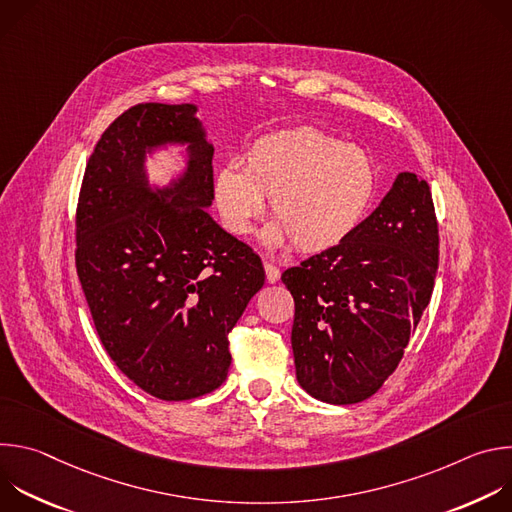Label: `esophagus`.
<instances>
[{
  "label": "esophagus",
  "instance_id": "34e87169",
  "mask_svg": "<svg viewBox=\"0 0 512 512\" xmlns=\"http://www.w3.org/2000/svg\"><path fill=\"white\" fill-rule=\"evenodd\" d=\"M263 267H265V277H267V281H269V283H275V281L279 279L281 271H279L273 263H269V261H265V263H263Z\"/></svg>",
  "mask_w": 512,
  "mask_h": 512
}]
</instances>
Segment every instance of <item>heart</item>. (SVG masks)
<instances>
[{
    "mask_svg": "<svg viewBox=\"0 0 512 512\" xmlns=\"http://www.w3.org/2000/svg\"><path fill=\"white\" fill-rule=\"evenodd\" d=\"M379 174L371 154L354 143L298 127L257 139L243 170L214 176V204L235 237H249L269 202L271 243L324 253L344 243L373 208Z\"/></svg>",
    "mask_w": 512,
    "mask_h": 512,
    "instance_id": "obj_1",
    "label": "heart"
}]
</instances>
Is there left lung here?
I'll return each instance as SVG.
<instances>
[{"label": "left lung", "instance_id": "8db88e82", "mask_svg": "<svg viewBox=\"0 0 512 512\" xmlns=\"http://www.w3.org/2000/svg\"><path fill=\"white\" fill-rule=\"evenodd\" d=\"M440 235L427 180L401 172L338 247L281 273L294 296L296 375L316 399L350 405L395 373L427 308Z\"/></svg>", "mask_w": 512, "mask_h": 512}]
</instances>
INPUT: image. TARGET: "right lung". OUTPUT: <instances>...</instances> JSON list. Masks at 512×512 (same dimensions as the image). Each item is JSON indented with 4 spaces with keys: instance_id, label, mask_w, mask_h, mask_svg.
<instances>
[{
    "instance_id": "obj_1",
    "label": "right lung",
    "mask_w": 512,
    "mask_h": 512,
    "mask_svg": "<svg viewBox=\"0 0 512 512\" xmlns=\"http://www.w3.org/2000/svg\"><path fill=\"white\" fill-rule=\"evenodd\" d=\"M194 105L139 103L101 135L77 204L75 263L97 334L119 371L162 401L221 387L229 332L263 287L253 249L202 208L214 198L212 145ZM188 140L187 176L150 193L145 147Z\"/></svg>"
}]
</instances>
